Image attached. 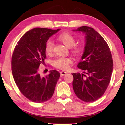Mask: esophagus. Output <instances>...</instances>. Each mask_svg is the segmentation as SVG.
Listing matches in <instances>:
<instances>
[{
  "label": "esophagus",
  "mask_w": 125,
  "mask_h": 125,
  "mask_svg": "<svg viewBox=\"0 0 125 125\" xmlns=\"http://www.w3.org/2000/svg\"><path fill=\"white\" fill-rule=\"evenodd\" d=\"M60 74H61V76H64L65 75L67 74V72H64V71H61L60 72Z\"/></svg>",
  "instance_id": "esophagus-1"
}]
</instances>
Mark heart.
Segmentation results:
<instances>
[{"mask_svg": "<svg viewBox=\"0 0 125 125\" xmlns=\"http://www.w3.org/2000/svg\"><path fill=\"white\" fill-rule=\"evenodd\" d=\"M58 39L68 48L73 47L75 43L74 37L68 33H63L61 34L58 36ZM53 46L54 44L52 40H48L45 43V51L46 53H51L53 49ZM72 52L75 56H78L81 53V49L78 47H74ZM72 63V60L71 58L59 57L54 61L53 65L55 67L57 68L65 70L68 68L69 65Z\"/></svg>", "mask_w": 125, "mask_h": 125, "instance_id": "heart-1", "label": "heart"}]
</instances>
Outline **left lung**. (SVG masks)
Here are the masks:
<instances>
[{"mask_svg": "<svg viewBox=\"0 0 125 125\" xmlns=\"http://www.w3.org/2000/svg\"><path fill=\"white\" fill-rule=\"evenodd\" d=\"M85 35V44L78 68L83 73H73L72 85L76 95L85 102H92L104 94L113 71L111 53L104 38L92 27L83 26L73 30Z\"/></svg>", "mask_w": 125, "mask_h": 125, "instance_id": "8db88e82", "label": "left lung"}]
</instances>
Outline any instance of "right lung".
I'll list each match as a JSON object with an SVG mask.
<instances>
[{
    "mask_svg": "<svg viewBox=\"0 0 125 125\" xmlns=\"http://www.w3.org/2000/svg\"><path fill=\"white\" fill-rule=\"evenodd\" d=\"M60 30L31 29L22 36L14 49L11 69L15 82L22 94L33 102H45L54 93L60 73L50 71L48 75L41 77L39 68L45 63L46 42Z\"/></svg>",
    "mask_w": 125,
    "mask_h": 125,
    "instance_id": "add662e5",
    "label": "right lung"
}]
</instances>
